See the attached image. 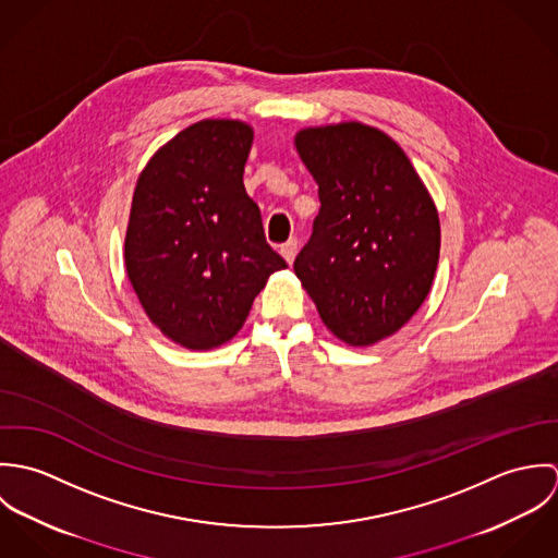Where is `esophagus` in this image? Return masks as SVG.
I'll list each match as a JSON object with an SVG mask.
<instances>
[{"mask_svg": "<svg viewBox=\"0 0 558 558\" xmlns=\"http://www.w3.org/2000/svg\"><path fill=\"white\" fill-rule=\"evenodd\" d=\"M296 251H299V242L294 239L288 240V242L281 246V255H283V259H286L288 264H292V262H294Z\"/></svg>", "mask_w": 558, "mask_h": 558, "instance_id": "obj_1", "label": "esophagus"}]
</instances>
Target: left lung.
<instances>
[{
  "label": "left lung",
  "instance_id": "1",
  "mask_svg": "<svg viewBox=\"0 0 558 558\" xmlns=\"http://www.w3.org/2000/svg\"><path fill=\"white\" fill-rule=\"evenodd\" d=\"M294 146L319 197L294 272L337 339L374 345L396 335L432 290L440 255L436 204L380 129L310 126L294 135Z\"/></svg>",
  "mask_w": 558,
  "mask_h": 558
}]
</instances>
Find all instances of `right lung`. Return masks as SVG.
<instances>
[{
    "mask_svg": "<svg viewBox=\"0 0 558 558\" xmlns=\"http://www.w3.org/2000/svg\"><path fill=\"white\" fill-rule=\"evenodd\" d=\"M251 144L242 120L195 122L160 146L135 184L126 275L150 322L189 350L236 337L268 277L288 266L244 191Z\"/></svg>",
    "mask_w": 558,
    "mask_h": 558,
    "instance_id": "add662e5",
    "label": "right lung"
}]
</instances>
